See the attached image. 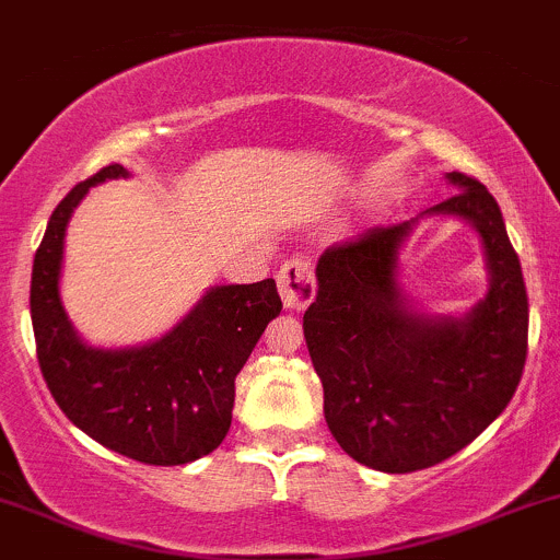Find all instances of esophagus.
I'll return each instance as SVG.
<instances>
[{"instance_id":"obj_1","label":"esophagus","mask_w":560,"mask_h":560,"mask_svg":"<svg viewBox=\"0 0 560 560\" xmlns=\"http://www.w3.org/2000/svg\"><path fill=\"white\" fill-rule=\"evenodd\" d=\"M276 284H279L281 300H284L287 308L303 311L311 300L316 298V276H314V262L308 257L295 255L290 257L279 268L276 276Z\"/></svg>"}]
</instances>
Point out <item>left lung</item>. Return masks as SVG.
<instances>
[{
    "label": "left lung",
    "mask_w": 560,
    "mask_h": 560,
    "mask_svg": "<svg viewBox=\"0 0 560 560\" xmlns=\"http://www.w3.org/2000/svg\"><path fill=\"white\" fill-rule=\"evenodd\" d=\"M448 179L458 192L427 214L478 228L491 270L486 300L464 319L410 311L394 279L410 233L399 222L325 249L319 292L303 316L329 432L381 472L434 467L472 443L508 408L526 364L528 295L502 211L475 176Z\"/></svg>",
    "instance_id": "obj_1"
}]
</instances>
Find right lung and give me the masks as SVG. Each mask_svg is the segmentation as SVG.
Masks as SVG:
<instances>
[{
	"label": "right lung",
	"mask_w": 560,
	"mask_h": 560,
	"mask_svg": "<svg viewBox=\"0 0 560 560\" xmlns=\"http://www.w3.org/2000/svg\"><path fill=\"white\" fill-rule=\"evenodd\" d=\"M128 172L104 166L50 214L32 270V325L39 370L58 408L104 448L141 464L196 462L225 440L235 375L270 319L281 314L273 279L214 287L172 332L141 349H91L58 298L63 233L88 187Z\"/></svg>",
	"instance_id": "add662e5"
}]
</instances>
